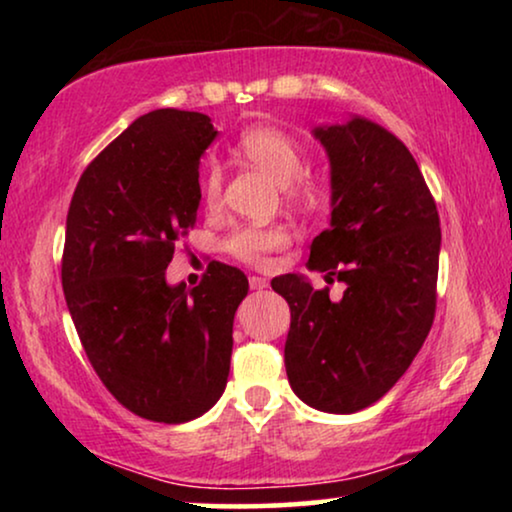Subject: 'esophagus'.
Listing matches in <instances>:
<instances>
[{"mask_svg": "<svg viewBox=\"0 0 512 512\" xmlns=\"http://www.w3.org/2000/svg\"><path fill=\"white\" fill-rule=\"evenodd\" d=\"M249 286L254 291H263V289H268V279L254 275V277H249Z\"/></svg>", "mask_w": 512, "mask_h": 512, "instance_id": "1", "label": "esophagus"}]
</instances>
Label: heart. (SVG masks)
Returning <instances> with one entry per match:
<instances>
[{"label": "heart", "instance_id": "1", "mask_svg": "<svg viewBox=\"0 0 512 512\" xmlns=\"http://www.w3.org/2000/svg\"><path fill=\"white\" fill-rule=\"evenodd\" d=\"M240 151L247 156L251 163L261 167L277 181L279 186H286L284 191L289 198H305L310 195V188L300 184V174L305 170V151L296 137L279 128H254L244 132L240 139ZM202 198L207 205H216L221 198L223 188V174L221 167L214 160H207L202 167L200 177ZM289 242V237L282 228H258V226H244L237 228L233 235L228 237L226 247L235 258L244 263L261 265L272 251L282 249Z\"/></svg>", "mask_w": 512, "mask_h": 512}]
</instances>
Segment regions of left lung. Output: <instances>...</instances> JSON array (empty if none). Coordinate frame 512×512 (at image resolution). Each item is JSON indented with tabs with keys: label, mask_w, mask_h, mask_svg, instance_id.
I'll return each mask as SVG.
<instances>
[{
	"label": "left lung",
	"mask_w": 512,
	"mask_h": 512,
	"mask_svg": "<svg viewBox=\"0 0 512 512\" xmlns=\"http://www.w3.org/2000/svg\"><path fill=\"white\" fill-rule=\"evenodd\" d=\"M331 163V226L307 268L345 282L340 300L303 275L272 279L291 307L286 375L300 401L349 415L410 368L436 314L440 221L401 139L368 118L312 130Z\"/></svg>",
	"instance_id": "8db88e82"
}]
</instances>
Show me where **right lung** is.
<instances>
[{"label":"right lung","mask_w":512,"mask_h":512,"mask_svg":"<svg viewBox=\"0 0 512 512\" xmlns=\"http://www.w3.org/2000/svg\"><path fill=\"white\" fill-rule=\"evenodd\" d=\"M216 135L198 111H149L86 167L69 205L62 291L76 333L104 387L151 422H188L219 401L249 291L223 263L195 289L165 279Z\"/></svg>","instance_id":"obj_1"}]
</instances>
